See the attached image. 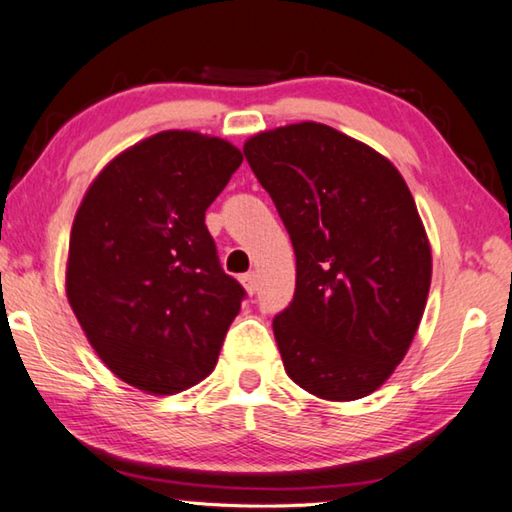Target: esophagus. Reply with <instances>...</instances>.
Segmentation results:
<instances>
[{"label": "esophagus", "instance_id": "34e87169", "mask_svg": "<svg viewBox=\"0 0 512 512\" xmlns=\"http://www.w3.org/2000/svg\"><path fill=\"white\" fill-rule=\"evenodd\" d=\"M241 284H244L248 293H255L257 291V275L255 273L241 275Z\"/></svg>", "mask_w": 512, "mask_h": 512}]
</instances>
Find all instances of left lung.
I'll return each mask as SVG.
<instances>
[{
  "label": "left lung",
  "instance_id": "8db88e82",
  "mask_svg": "<svg viewBox=\"0 0 512 512\" xmlns=\"http://www.w3.org/2000/svg\"><path fill=\"white\" fill-rule=\"evenodd\" d=\"M244 155L296 253V293L273 318L284 370L323 400L370 395L404 359L429 296L409 187L384 155L316 121L250 137Z\"/></svg>",
  "mask_w": 512,
  "mask_h": 512
}]
</instances>
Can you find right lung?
Instances as JSON below:
<instances>
[{
	"instance_id": "right-lung-1",
	"label": "right lung",
	"mask_w": 512,
	"mask_h": 512,
	"mask_svg": "<svg viewBox=\"0 0 512 512\" xmlns=\"http://www.w3.org/2000/svg\"><path fill=\"white\" fill-rule=\"evenodd\" d=\"M241 160L219 137L164 131L117 155L76 212L67 300L99 359L140 391L210 375L246 298L205 225Z\"/></svg>"
}]
</instances>
